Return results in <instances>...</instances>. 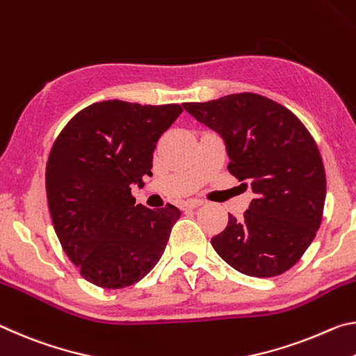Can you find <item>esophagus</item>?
Masks as SVG:
<instances>
[{"mask_svg":"<svg viewBox=\"0 0 356 356\" xmlns=\"http://www.w3.org/2000/svg\"><path fill=\"white\" fill-rule=\"evenodd\" d=\"M203 205L202 200H197V199H192V200H186L179 203V208L181 209H194V208H199Z\"/></svg>","mask_w":356,"mask_h":356,"instance_id":"esophagus-1","label":"esophagus"}]
</instances>
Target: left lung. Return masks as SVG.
Masks as SVG:
<instances>
[{"instance_id":"1","label":"left lung","mask_w":356,"mask_h":356,"mask_svg":"<svg viewBox=\"0 0 356 356\" xmlns=\"http://www.w3.org/2000/svg\"><path fill=\"white\" fill-rule=\"evenodd\" d=\"M191 116L224 140L233 177L255 194L241 219L229 214L211 240L219 257L243 275L273 277L290 270L322 222L326 178L322 157L301 121L265 96L229 95L188 102Z\"/></svg>"}]
</instances>
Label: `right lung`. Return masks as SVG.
<instances>
[{
	"instance_id": "obj_1",
	"label": "right lung",
	"mask_w": 356,
	"mask_h": 356,
	"mask_svg": "<svg viewBox=\"0 0 356 356\" xmlns=\"http://www.w3.org/2000/svg\"><path fill=\"white\" fill-rule=\"evenodd\" d=\"M181 112L178 104L96 102L55 140L45 172L51 220L64 252L97 287L136 284L164 254L181 213L136 205L131 189L153 175L157 140Z\"/></svg>"
}]
</instances>
